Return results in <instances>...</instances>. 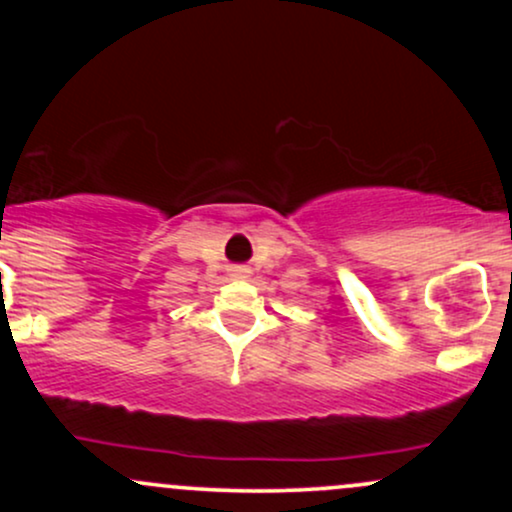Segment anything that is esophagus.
I'll return each instance as SVG.
<instances>
[{
  "label": "esophagus",
  "mask_w": 512,
  "mask_h": 512,
  "mask_svg": "<svg viewBox=\"0 0 512 512\" xmlns=\"http://www.w3.org/2000/svg\"><path fill=\"white\" fill-rule=\"evenodd\" d=\"M231 276L233 279H245V276H250V267H245V264H233Z\"/></svg>",
  "instance_id": "34e87169"
}]
</instances>
